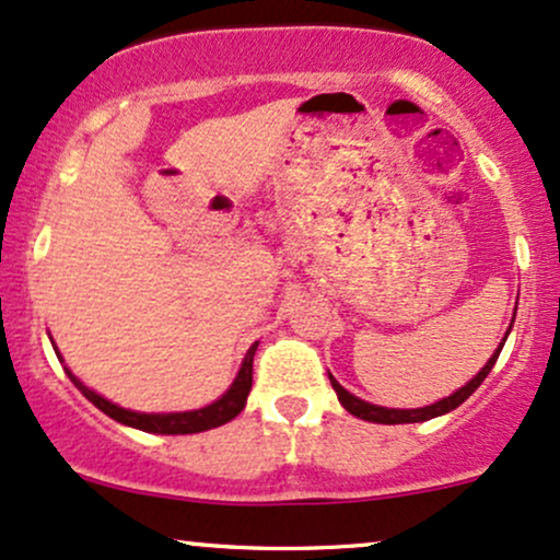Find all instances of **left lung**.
Wrapping results in <instances>:
<instances>
[{
    "label": "left lung",
    "mask_w": 560,
    "mask_h": 560,
    "mask_svg": "<svg viewBox=\"0 0 560 560\" xmlns=\"http://www.w3.org/2000/svg\"><path fill=\"white\" fill-rule=\"evenodd\" d=\"M513 318H516V313H513ZM511 326H513V324H511ZM511 326H508L505 339H508V334H511ZM505 339H503V342H500L498 350H494V355L490 358V361L485 363V369H481L479 374L471 378V382L464 384V387H460L458 392H453V395H450V397H442L440 402L427 405V408L402 410V408H382V405H371V402L361 400V397L350 395V392H347V389L342 387V384H339L337 378H334L331 374H329V378H331V387H334V392H337L339 402H342V408L347 410V413L358 416V419L371 421V423H419V421H429V419H436V416L450 413V410H455V408H458L460 402H466L468 397H471L474 392H477L479 384L485 382L487 374H490V371H492L494 361H498V355H500V350H503Z\"/></svg>",
    "instance_id": "obj_1"
}]
</instances>
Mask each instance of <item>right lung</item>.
I'll use <instances>...</instances> for the list:
<instances>
[{
    "label": "right lung",
    "instance_id": "1",
    "mask_svg": "<svg viewBox=\"0 0 560 560\" xmlns=\"http://www.w3.org/2000/svg\"><path fill=\"white\" fill-rule=\"evenodd\" d=\"M255 350H258V342L247 350L240 374H236L234 384L226 389V395L218 397L215 402L205 405V408L184 410V413H137V410H126L120 408V405L105 400L102 395H96L94 389H89L81 378L70 374V369H66V374L89 402H94L102 413H107L118 423H126V427L141 429V432H152V434H197V432H208V429L223 427V423L236 419V416L242 413L249 389H253Z\"/></svg>",
    "mask_w": 560,
    "mask_h": 560
}]
</instances>
